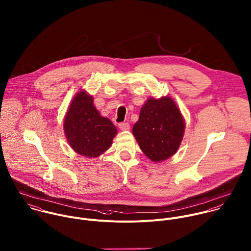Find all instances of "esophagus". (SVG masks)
Masks as SVG:
<instances>
[{"mask_svg": "<svg viewBox=\"0 0 251 251\" xmlns=\"http://www.w3.org/2000/svg\"><path fill=\"white\" fill-rule=\"evenodd\" d=\"M118 127L120 130L122 131H127L130 129V124L127 123V122H122V123H119L118 124Z\"/></svg>", "mask_w": 251, "mask_h": 251, "instance_id": "obj_1", "label": "esophagus"}]
</instances>
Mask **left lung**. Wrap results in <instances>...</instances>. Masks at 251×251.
Here are the masks:
<instances>
[{"instance_id": "left-lung-1", "label": "left lung", "mask_w": 251, "mask_h": 251, "mask_svg": "<svg viewBox=\"0 0 251 251\" xmlns=\"http://www.w3.org/2000/svg\"><path fill=\"white\" fill-rule=\"evenodd\" d=\"M185 123L182 114L170 98L149 99L140 111L133 134L142 151L152 161L165 160L178 151Z\"/></svg>"}]
</instances>
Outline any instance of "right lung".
Masks as SVG:
<instances>
[{
  "mask_svg": "<svg viewBox=\"0 0 251 251\" xmlns=\"http://www.w3.org/2000/svg\"><path fill=\"white\" fill-rule=\"evenodd\" d=\"M64 133L77 153L92 158L110 148L117 130L108 118L100 116L94 106L93 98L81 91L66 113Z\"/></svg>",
  "mask_w": 251,
  "mask_h": 251,
  "instance_id": "right-lung-1",
  "label": "right lung"
}]
</instances>
